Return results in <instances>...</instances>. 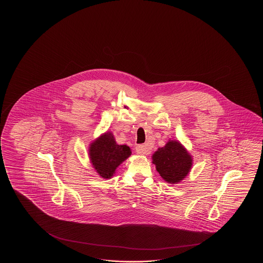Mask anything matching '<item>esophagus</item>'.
Masks as SVG:
<instances>
[{"label":"esophagus","instance_id":"34e87169","mask_svg":"<svg viewBox=\"0 0 263 263\" xmlns=\"http://www.w3.org/2000/svg\"><path fill=\"white\" fill-rule=\"evenodd\" d=\"M135 151L140 155H147L151 153V147L147 145H139L136 146Z\"/></svg>","mask_w":263,"mask_h":263}]
</instances>
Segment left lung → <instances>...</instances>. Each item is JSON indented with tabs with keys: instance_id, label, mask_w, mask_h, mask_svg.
Instances as JSON below:
<instances>
[{
	"instance_id": "8db88e82",
	"label": "left lung",
	"mask_w": 263,
	"mask_h": 263,
	"mask_svg": "<svg viewBox=\"0 0 263 263\" xmlns=\"http://www.w3.org/2000/svg\"><path fill=\"white\" fill-rule=\"evenodd\" d=\"M152 159L161 177L171 184L184 179L192 166V157L178 141H169L158 148Z\"/></svg>"
}]
</instances>
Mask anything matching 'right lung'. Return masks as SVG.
<instances>
[{
    "label": "right lung",
    "instance_id": "add662e5",
    "mask_svg": "<svg viewBox=\"0 0 263 263\" xmlns=\"http://www.w3.org/2000/svg\"><path fill=\"white\" fill-rule=\"evenodd\" d=\"M132 154L128 145H118L112 133L101 135L89 148L90 160L97 172L104 179H110L118 165Z\"/></svg>",
    "mask_w": 263,
    "mask_h": 263
}]
</instances>
